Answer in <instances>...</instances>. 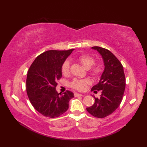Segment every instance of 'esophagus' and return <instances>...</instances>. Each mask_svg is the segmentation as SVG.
<instances>
[{"label": "esophagus", "instance_id": "1", "mask_svg": "<svg viewBox=\"0 0 147 147\" xmlns=\"http://www.w3.org/2000/svg\"><path fill=\"white\" fill-rule=\"evenodd\" d=\"M83 96V95L80 94V93H74V96H75V97H78V96Z\"/></svg>", "mask_w": 147, "mask_h": 147}]
</instances>
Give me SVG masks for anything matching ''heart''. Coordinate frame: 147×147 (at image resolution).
<instances>
[{
  "mask_svg": "<svg viewBox=\"0 0 147 147\" xmlns=\"http://www.w3.org/2000/svg\"><path fill=\"white\" fill-rule=\"evenodd\" d=\"M79 61L80 63L83 65V66L86 69L88 70L91 69L92 75L95 78H98L102 73L104 67L102 64H98L93 66L95 64V59L92 56L90 55H80L79 58ZM70 71V63L69 61H65L62 66V72L64 75H67L69 73ZM90 80L88 79H83V80H74L71 83V86L72 88L75 89L78 91H84L86 86L89 84H90Z\"/></svg>",
  "mask_w": 147,
  "mask_h": 147,
  "instance_id": "heart-1",
  "label": "heart"
}]
</instances>
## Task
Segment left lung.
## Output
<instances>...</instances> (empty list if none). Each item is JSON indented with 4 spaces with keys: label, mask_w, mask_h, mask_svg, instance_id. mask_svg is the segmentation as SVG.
Masks as SVG:
<instances>
[{
    "label": "left lung",
    "mask_w": 147,
    "mask_h": 147,
    "mask_svg": "<svg viewBox=\"0 0 147 147\" xmlns=\"http://www.w3.org/2000/svg\"><path fill=\"white\" fill-rule=\"evenodd\" d=\"M102 56L104 70L99 82L94 85L91 91L101 90L99 98H95L92 106L86 110L95 117L104 118L116 110L121 104L126 87V79L123 67L117 57L109 50L100 47H93Z\"/></svg>",
    "instance_id": "left-lung-1"
}]
</instances>
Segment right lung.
Wrapping results in <instances>:
<instances>
[{
    "mask_svg": "<svg viewBox=\"0 0 147 147\" xmlns=\"http://www.w3.org/2000/svg\"><path fill=\"white\" fill-rule=\"evenodd\" d=\"M74 49L48 51L39 55L29 69L26 78V92L31 104L45 117H57L69 108L74 93H58L57 80L62 77V66Z\"/></svg>",
    "mask_w": 147,
    "mask_h": 147,
    "instance_id": "add662e5",
    "label": "right lung"
}]
</instances>
